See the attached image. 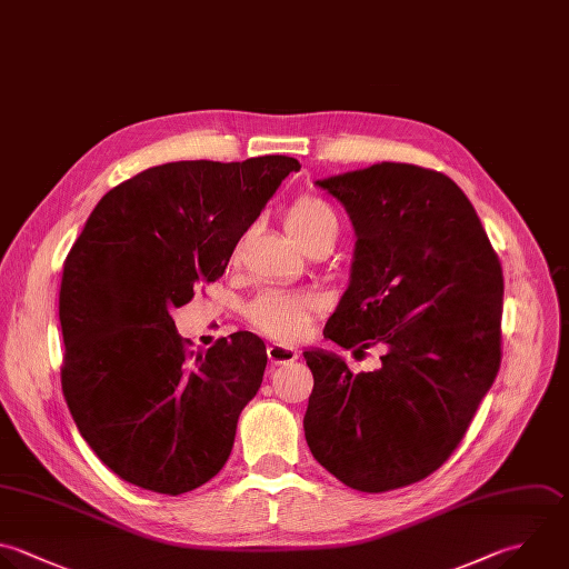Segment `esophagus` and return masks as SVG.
<instances>
[{
  "label": "esophagus",
  "mask_w": 569,
  "mask_h": 569,
  "mask_svg": "<svg viewBox=\"0 0 569 569\" xmlns=\"http://www.w3.org/2000/svg\"><path fill=\"white\" fill-rule=\"evenodd\" d=\"M267 353H269V360H271L273 365H284V362H293V360H298V351H296L293 347L278 345V342L269 345V347H267Z\"/></svg>",
  "instance_id": "34e87169"
}]
</instances>
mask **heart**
<instances>
[{
    "instance_id": "obj_1",
    "label": "heart",
    "mask_w": 569,
    "mask_h": 569,
    "mask_svg": "<svg viewBox=\"0 0 569 569\" xmlns=\"http://www.w3.org/2000/svg\"><path fill=\"white\" fill-rule=\"evenodd\" d=\"M287 229L305 247L311 249L322 240H336L338 213L320 198H298L284 216ZM318 302L309 293L280 287L262 289L247 307L249 320L271 338L298 340L305 336Z\"/></svg>"
}]
</instances>
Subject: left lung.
I'll use <instances>...</instances> for the list:
<instances>
[{"mask_svg":"<svg viewBox=\"0 0 569 569\" xmlns=\"http://www.w3.org/2000/svg\"><path fill=\"white\" fill-rule=\"evenodd\" d=\"M316 184L342 202L358 238L325 338L353 356L387 351L367 373L305 351V438L347 487L398 489L451 456L498 373L500 262L467 196L438 171L380 162Z\"/></svg>","mask_w":569,"mask_h":569,"instance_id":"1","label":"left lung"}]
</instances>
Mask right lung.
Here are the masks:
<instances>
[{"label": "right lung", "mask_w": 569, "mask_h": 569, "mask_svg": "<svg viewBox=\"0 0 569 569\" xmlns=\"http://www.w3.org/2000/svg\"><path fill=\"white\" fill-rule=\"evenodd\" d=\"M287 156L189 160L111 189L64 260L62 391L71 416L122 480L178 496L227 462L258 393L264 342L251 331L189 351L171 311L216 282L280 182Z\"/></svg>", "instance_id": "1"}]
</instances>
